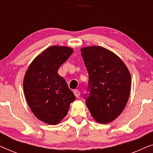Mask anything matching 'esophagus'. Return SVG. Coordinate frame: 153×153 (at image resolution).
I'll return each mask as SVG.
<instances>
[{"label":"esophagus","instance_id":"1","mask_svg":"<svg viewBox=\"0 0 153 153\" xmlns=\"http://www.w3.org/2000/svg\"><path fill=\"white\" fill-rule=\"evenodd\" d=\"M74 95L76 96V97H79V96H80V91H78V90H74Z\"/></svg>","mask_w":153,"mask_h":153}]
</instances>
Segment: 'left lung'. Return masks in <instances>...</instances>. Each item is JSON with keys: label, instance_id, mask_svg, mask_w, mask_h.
<instances>
[{"label": "left lung", "instance_id": "obj_1", "mask_svg": "<svg viewBox=\"0 0 153 153\" xmlns=\"http://www.w3.org/2000/svg\"><path fill=\"white\" fill-rule=\"evenodd\" d=\"M81 51L89 78V93L84 95L87 107L97 122H111L128 101L130 73L122 60L105 48L93 46Z\"/></svg>", "mask_w": 153, "mask_h": 153}]
</instances>
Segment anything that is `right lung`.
Instances as JSON below:
<instances>
[{
	"label": "right lung",
	"instance_id": "obj_1",
	"mask_svg": "<svg viewBox=\"0 0 153 153\" xmlns=\"http://www.w3.org/2000/svg\"><path fill=\"white\" fill-rule=\"evenodd\" d=\"M68 47L52 46L31 62L24 79L27 103L39 120L57 125L68 114L76 97L58 70L72 55Z\"/></svg>",
	"mask_w": 153,
	"mask_h": 153
}]
</instances>
